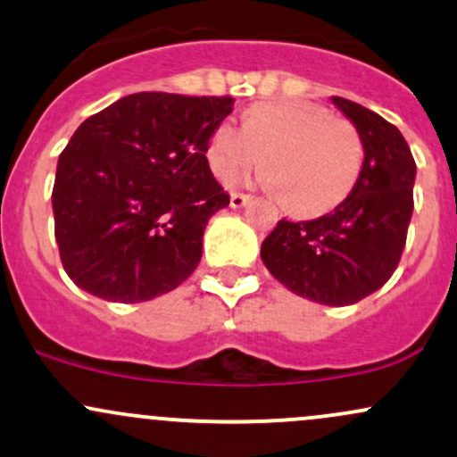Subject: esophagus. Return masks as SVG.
<instances>
[{"label": "esophagus", "mask_w": 457, "mask_h": 457, "mask_svg": "<svg viewBox=\"0 0 457 457\" xmlns=\"http://www.w3.org/2000/svg\"><path fill=\"white\" fill-rule=\"evenodd\" d=\"M249 202H252V197H249V195H243V193H232V197H229V205H232L234 210L245 208Z\"/></svg>", "instance_id": "1"}]
</instances>
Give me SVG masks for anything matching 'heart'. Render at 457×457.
I'll return each mask as SVG.
<instances>
[{"instance_id":"obj_1","label":"heart","mask_w":457,"mask_h":457,"mask_svg":"<svg viewBox=\"0 0 457 457\" xmlns=\"http://www.w3.org/2000/svg\"><path fill=\"white\" fill-rule=\"evenodd\" d=\"M208 162L217 178L262 164L260 179L286 195L293 212L312 217L343 202L358 179L362 145L351 125L303 99L255 106L245 125L220 121L210 134Z\"/></svg>"}]
</instances>
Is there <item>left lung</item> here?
<instances>
[{"instance_id": "obj_1", "label": "left lung", "mask_w": 457, "mask_h": 457, "mask_svg": "<svg viewBox=\"0 0 457 457\" xmlns=\"http://www.w3.org/2000/svg\"><path fill=\"white\" fill-rule=\"evenodd\" d=\"M332 104L353 123L364 149L358 179L332 212L282 219L264 238V267L290 293L323 305H351L388 282L412 219L416 164L403 134L373 110Z\"/></svg>"}]
</instances>
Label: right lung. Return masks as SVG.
I'll use <instances>...</instances> for the list:
<instances>
[{
	"instance_id": "obj_1",
	"label": "right lung",
	"mask_w": 457,
	"mask_h": 457,
	"mask_svg": "<svg viewBox=\"0 0 457 457\" xmlns=\"http://www.w3.org/2000/svg\"><path fill=\"white\" fill-rule=\"evenodd\" d=\"M232 97L134 93L75 129L58 158L52 205L75 286L138 303L197 269L204 229L229 204L205 149Z\"/></svg>"
}]
</instances>
